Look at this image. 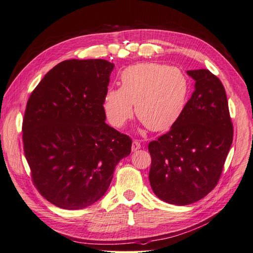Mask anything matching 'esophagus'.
I'll use <instances>...</instances> for the list:
<instances>
[{
  "label": "esophagus",
  "instance_id": "obj_1",
  "mask_svg": "<svg viewBox=\"0 0 253 253\" xmlns=\"http://www.w3.org/2000/svg\"><path fill=\"white\" fill-rule=\"evenodd\" d=\"M140 149V142L138 140H133V144H132V151H137Z\"/></svg>",
  "mask_w": 253,
  "mask_h": 253
}]
</instances>
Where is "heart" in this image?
Returning a JSON list of instances; mask_svg holds the SVG:
<instances>
[{"label": "heart", "mask_w": 253, "mask_h": 253, "mask_svg": "<svg viewBox=\"0 0 253 253\" xmlns=\"http://www.w3.org/2000/svg\"><path fill=\"white\" fill-rule=\"evenodd\" d=\"M189 81L177 67L138 63L120 75V87H110L103 97V111L110 124L121 127L136 116L151 131H165L178 120L185 108Z\"/></svg>", "instance_id": "heart-1"}]
</instances>
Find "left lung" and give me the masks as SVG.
<instances>
[{"label":"left lung","instance_id":"left-lung-1","mask_svg":"<svg viewBox=\"0 0 253 253\" xmlns=\"http://www.w3.org/2000/svg\"><path fill=\"white\" fill-rule=\"evenodd\" d=\"M195 90L170 131L149 143V179L166 203L185 206L216 187L233 140L223 83L208 70L188 71Z\"/></svg>","mask_w":253,"mask_h":253}]
</instances>
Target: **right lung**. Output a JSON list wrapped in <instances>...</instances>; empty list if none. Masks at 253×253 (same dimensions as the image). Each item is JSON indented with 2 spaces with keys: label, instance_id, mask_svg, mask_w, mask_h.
<instances>
[{
  "label": "right lung",
  "instance_id": "1",
  "mask_svg": "<svg viewBox=\"0 0 253 253\" xmlns=\"http://www.w3.org/2000/svg\"><path fill=\"white\" fill-rule=\"evenodd\" d=\"M114 64L65 60L30 94L22 125L35 187L52 205L78 210L104 195L132 139L105 124L103 97Z\"/></svg>",
  "mask_w": 253,
  "mask_h": 253
}]
</instances>
